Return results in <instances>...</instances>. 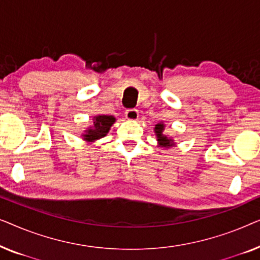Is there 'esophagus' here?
Here are the masks:
<instances>
[{"label": "esophagus", "instance_id": "esophagus-1", "mask_svg": "<svg viewBox=\"0 0 260 260\" xmlns=\"http://www.w3.org/2000/svg\"><path fill=\"white\" fill-rule=\"evenodd\" d=\"M125 117H126L127 119H131V120L137 119V118H138V110H136V109H129V110H126Z\"/></svg>", "mask_w": 260, "mask_h": 260}]
</instances>
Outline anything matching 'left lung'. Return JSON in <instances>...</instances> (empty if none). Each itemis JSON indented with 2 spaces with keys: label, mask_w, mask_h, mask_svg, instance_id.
<instances>
[{
  "label": "left lung",
  "mask_w": 260,
  "mask_h": 260,
  "mask_svg": "<svg viewBox=\"0 0 260 260\" xmlns=\"http://www.w3.org/2000/svg\"><path fill=\"white\" fill-rule=\"evenodd\" d=\"M163 130H165V124L158 123L155 125V134L156 137H157V142L159 147H166L169 148L174 145V141L170 137H167L166 135H163Z\"/></svg>",
  "instance_id": "8db88e82"
}]
</instances>
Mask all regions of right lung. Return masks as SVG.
Returning a JSON list of instances; mask_svg holds the SVG:
<instances>
[{
	"label": "right lung",
	"mask_w": 260,
	"mask_h": 260,
	"mask_svg": "<svg viewBox=\"0 0 260 260\" xmlns=\"http://www.w3.org/2000/svg\"><path fill=\"white\" fill-rule=\"evenodd\" d=\"M116 122L115 117L113 116H106V115H99L95 116L93 118V126L88 127L83 135L84 140L87 142L97 141L99 138L106 136L109 133L110 127L112 124Z\"/></svg>",
	"instance_id": "1"
}]
</instances>
